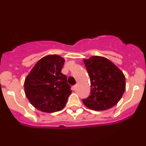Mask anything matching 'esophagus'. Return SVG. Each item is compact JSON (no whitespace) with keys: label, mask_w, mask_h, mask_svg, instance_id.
Segmentation results:
<instances>
[{"label":"esophagus","mask_w":146,"mask_h":146,"mask_svg":"<svg viewBox=\"0 0 146 146\" xmlns=\"http://www.w3.org/2000/svg\"><path fill=\"white\" fill-rule=\"evenodd\" d=\"M72 88H73V90H74V91H77V85H75V86H73V87H72Z\"/></svg>","instance_id":"34e87169"}]
</instances>
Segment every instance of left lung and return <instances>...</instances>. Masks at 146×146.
Segmentation results:
<instances>
[{
    "label": "left lung",
    "mask_w": 146,
    "mask_h": 146,
    "mask_svg": "<svg viewBox=\"0 0 146 146\" xmlns=\"http://www.w3.org/2000/svg\"><path fill=\"white\" fill-rule=\"evenodd\" d=\"M91 80V95L82 99L83 104L93 110H106L120 101L126 88L122 71L102 56L94 55L83 59Z\"/></svg>",
    "instance_id": "obj_1"
}]
</instances>
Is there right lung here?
Wrapping results in <instances>:
<instances>
[{
  "mask_svg": "<svg viewBox=\"0 0 146 146\" xmlns=\"http://www.w3.org/2000/svg\"><path fill=\"white\" fill-rule=\"evenodd\" d=\"M64 58L48 55L42 58L25 77V94L31 104L44 113L64 109L72 94L66 76L61 73Z\"/></svg>",
  "mask_w": 146,
  "mask_h": 146,
  "instance_id": "right-lung-1",
  "label": "right lung"
}]
</instances>
